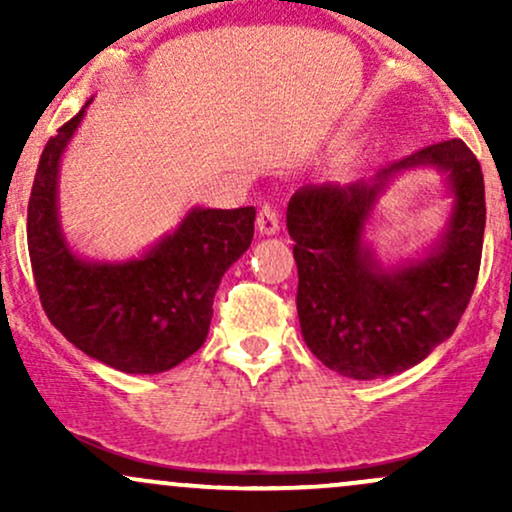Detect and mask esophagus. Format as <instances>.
Returning <instances> with one entry per match:
<instances>
[{
	"label": "esophagus",
	"mask_w": 512,
	"mask_h": 512,
	"mask_svg": "<svg viewBox=\"0 0 512 512\" xmlns=\"http://www.w3.org/2000/svg\"><path fill=\"white\" fill-rule=\"evenodd\" d=\"M279 228V211H276L272 204H262L260 214H257V231H260L262 236H274V233H279Z\"/></svg>",
	"instance_id": "obj_1"
}]
</instances>
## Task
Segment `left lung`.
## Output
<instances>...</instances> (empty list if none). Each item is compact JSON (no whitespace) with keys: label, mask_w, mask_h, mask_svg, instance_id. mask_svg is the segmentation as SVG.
Here are the masks:
<instances>
[{"label":"left lung","mask_w":512,"mask_h":512,"mask_svg":"<svg viewBox=\"0 0 512 512\" xmlns=\"http://www.w3.org/2000/svg\"><path fill=\"white\" fill-rule=\"evenodd\" d=\"M446 175L453 209L426 256L383 265L362 233L379 195L404 169ZM486 199L479 161L462 139L419 149L349 185H303L286 209L298 264V320L305 344L356 380L402 373L443 344L477 286Z\"/></svg>","instance_id":"obj_1"}]
</instances>
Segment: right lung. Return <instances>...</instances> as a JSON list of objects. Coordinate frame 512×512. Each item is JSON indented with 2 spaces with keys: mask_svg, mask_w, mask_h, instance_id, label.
I'll return each mask as SVG.
<instances>
[{
  "mask_svg": "<svg viewBox=\"0 0 512 512\" xmlns=\"http://www.w3.org/2000/svg\"><path fill=\"white\" fill-rule=\"evenodd\" d=\"M84 108L45 144L28 202V255L52 325L86 356L134 375L170 370L209 334L226 269L250 248L255 207H192L142 257L98 262L67 243L57 207L60 161Z\"/></svg>",
  "mask_w": 512,
  "mask_h": 512,
  "instance_id": "add662e5",
  "label": "right lung"
}]
</instances>
